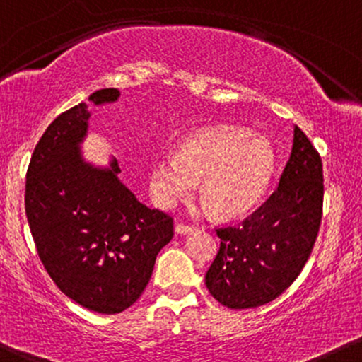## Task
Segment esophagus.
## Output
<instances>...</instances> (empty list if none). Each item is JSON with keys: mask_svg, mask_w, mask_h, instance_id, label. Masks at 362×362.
<instances>
[{"mask_svg": "<svg viewBox=\"0 0 362 362\" xmlns=\"http://www.w3.org/2000/svg\"><path fill=\"white\" fill-rule=\"evenodd\" d=\"M175 232H177L178 235H189V233L194 232V226L184 225V223H177V225H175Z\"/></svg>", "mask_w": 362, "mask_h": 362, "instance_id": "34e87169", "label": "esophagus"}]
</instances>
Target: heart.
Instances as JSON below:
<instances>
[{"label": "heart", "mask_w": 362, "mask_h": 362, "mask_svg": "<svg viewBox=\"0 0 362 362\" xmlns=\"http://www.w3.org/2000/svg\"><path fill=\"white\" fill-rule=\"evenodd\" d=\"M275 170V154L264 137L237 129H204L185 139L175 156L158 158L149 190L160 208L187 199L199 182L201 199L216 216L235 218L263 199Z\"/></svg>", "instance_id": "obj_1"}]
</instances>
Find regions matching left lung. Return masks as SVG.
I'll return each mask as SVG.
<instances>
[{"instance_id":"obj_1","label":"left lung","mask_w":362,"mask_h":362,"mask_svg":"<svg viewBox=\"0 0 362 362\" xmlns=\"http://www.w3.org/2000/svg\"><path fill=\"white\" fill-rule=\"evenodd\" d=\"M321 206V158L293 125L291 156L272 196L242 223L216 230L221 244L206 273L209 293L230 309L259 308L276 299L313 251Z\"/></svg>"}]
</instances>
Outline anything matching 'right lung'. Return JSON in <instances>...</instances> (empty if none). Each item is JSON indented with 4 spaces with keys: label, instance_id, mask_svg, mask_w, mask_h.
Returning a JSON list of instances; mask_svg holds the SVG:
<instances>
[{
    "label": "right lung",
    "instance_id": "right-lung-1",
    "mask_svg": "<svg viewBox=\"0 0 362 362\" xmlns=\"http://www.w3.org/2000/svg\"><path fill=\"white\" fill-rule=\"evenodd\" d=\"M120 90H94V106ZM87 103L62 113L42 134L27 170L25 213L39 257L58 288L89 311L130 308L153 275L158 252L172 240L173 220L137 201L120 180L117 160L87 161Z\"/></svg>",
    "mask_w": 362,
    "mask_h": 362
}]
</instances>
